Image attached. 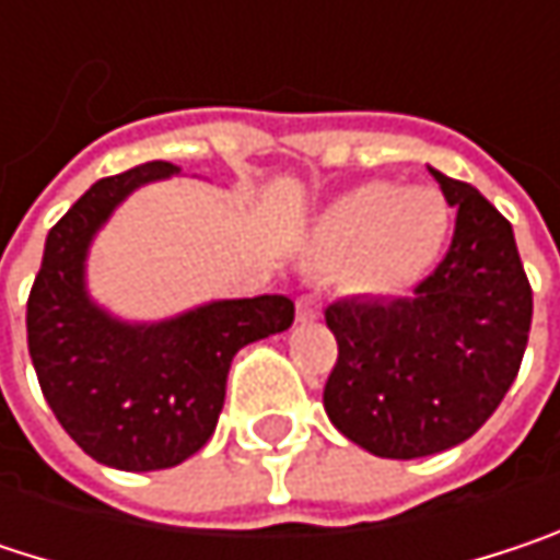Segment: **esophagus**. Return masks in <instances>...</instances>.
I'll list each match as a JSON object with an SVG mask.
<instances>
[{"instance_id": "1", "label": "esophagus", "mask_w": 560, "mask_h": 560, "mask_svg": "<svg viewBox=\"0 0 560 560\" xmlns=\"http://www.w3.org/2000/svg\"><path fill=\"white\" fill-rule=\"evenodd\" d=\"M317 317H320V298L301 294L298 298V320H317Z\"/></svg>"}]
</instances>
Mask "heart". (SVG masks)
<instances>
[{
    "instance_id": "obj_1",
    "label": "heart",
    "mask_w": 560,
    "mask_h": 560,
    "mask_svg": "<svg viewBox=\"0 0 560 560\" xmlns=\"http://www.w3.org/2000/svg\"><path fill=\"white\" fill-rule=\"evenodd\" d=\"M451 213L438 190L373 180L343 194L317 226L327 259H353L360 288L392 294L418 281L441 256Z\"/></svg>"
}]
</instances>
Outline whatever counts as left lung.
Here are the masks:
<instances>
[{
  "instance_id": "8db88e82",
  "label": "left lung",
  "mask_w": 560,
  "mask_h": 560,
  "mask_svg": "<svg viewBox=\"0 0 560 560\" xmlns=\"http://www.w3.org/2000/svg\"><path fill=\"white\" fill-rule=\"evenodd\" d=\"M457 207L438 269L411 298L327 304L337 363L324 386L334 428L376 457L447 451L500 408L532 327V284L512 226L467 180L431 171Z\"/></svg>"
}]
</instances>
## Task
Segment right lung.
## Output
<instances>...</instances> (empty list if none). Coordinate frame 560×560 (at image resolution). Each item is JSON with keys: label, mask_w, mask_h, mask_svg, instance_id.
Listing matches in <instances>:
<instances>
[{"label": "right lung", "mask_w": 560, "mask_h": 560, "mask_svg": "<svg viewBox=\"0 0 560 560\" xmlns=\"http://www.w3.org/2000/svg\"><path fill=\"white\" fill-rule=\"evenodd\" d=\"M149 162L100 177L51 226L28 294V353L60 428L116 470H165L197 454L220 418L233 357L294 320V301L262 294L217 301L155 327H129L83 294L96 226L145 180L174 174Z\"/></svg>", "instance_id": "obj_1"}]
</instances>
